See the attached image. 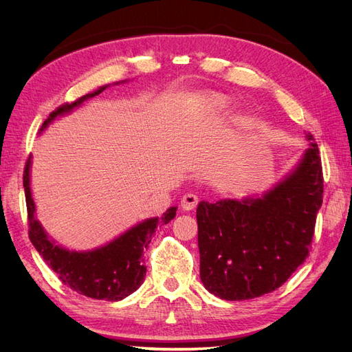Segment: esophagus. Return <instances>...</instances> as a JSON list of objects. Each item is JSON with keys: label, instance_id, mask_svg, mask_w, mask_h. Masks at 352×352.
Instances as JSON below:
<instances>
[{"label": "esophagus", "instance_id": "obj_1", "mask_svg": "<svg viewBox=\"0 0 352 352\" xmlns=\"http://www.w3.org/2000/svg\"><path fill=\"white\" fill-rule=\"evenodd\" d=\"M198 202H199V198L195 194L188 192V194H185L182 197V201H180V206H182V208L185 211H189V210H194L198 206Z\"/></svg>", "mask_w": 352, "mask_h": 352}]
</instances>
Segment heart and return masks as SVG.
Returning a JSON list of instances; mask_svg holds the SVG:
<instances>
[{"instance_id":"heart-1","label":"heart","mask_w":352,"mask_h":352,"mask_svg":"<svg viewBox=\"0 0 352 352\" xmlns=\"http://www.w3.org/2000/svg\"><path fill=\"white\" fill-rule=\"evenodd\" d=\"M207 104H208V107L211 109V110H216V111H219V110H223L228 105V98L226 97H223V95H210V97H207Z\"/></svg>"}]
</instances>
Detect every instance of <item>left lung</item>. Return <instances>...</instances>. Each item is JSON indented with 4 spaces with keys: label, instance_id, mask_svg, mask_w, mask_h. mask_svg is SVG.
Returning a JSON list of instances; mask_svg holds the SVG:
<instances>
[{
    "label": "left lung",
    "instance_id": "1",
    "mask_svg": "<svg viewBox=\"0 0 352 352\" xmlns=\"http://www.w3.org/2000/svg\"><path fill=\"white\" fill-rule=\"evenodd\" d=\"M283 182L257 199L201 201L197 208L199 276L206 289L242 301L280 287L310 251L323 202L318 146Z\"/></svg>",
    "mask_w": 352,
    "mask_h": 352
}]
</instances>
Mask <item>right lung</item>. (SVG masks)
Wrapping results in <instances>:
<instances>
[{
	"mask_svg": "<svg viewBox=\"0 0 352 352\" xmlns=\"http://www.w3.org/2000/svg\"><path fill=\"white\" fill-rule=\"evenodd\" d=\"M100 88L92 94L83 95L73 102H66L52 111L48 119L42 123L41 131L54 120L58 114L67 113L78 107L85 100L101 94ZM30 157L28 158L23 172V188L28 208L29 239L39 255L50 267L56 272L58 279L80 295L94 300L120 301L135 292L145 279L146 267L144 264V251L148 248L151 238L160 225L167 223L176 216V207H170L162 217L145 220L140 225L127 230L122 236L104 247L89 252H74L58 247L51 242L39 221L35 219V202L30 195L29 186Z\"/></svg>",
	"mask_w": 352,
	"mask_h": 352,
	"instance_id": "1",
	"label": "right lung"
}]
</instances>
